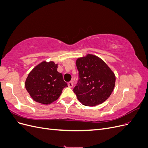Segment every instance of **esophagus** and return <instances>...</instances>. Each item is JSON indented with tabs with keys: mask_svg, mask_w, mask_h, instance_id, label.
Listing matches in <instances>:
<instances>
[{
	"mask_svg": "<svg viewBox=\"0 0 148 148\" xmlns=\"http://www.w3.org/2000/svg\"><path fill=\"white\" fill-rule=\"evenodd\" d=\"M73 86V83L72 81H71V82L68 83V86L69 88H72Z\"/></svg>",
	"mask_w": 148,
	"mask_h": 148,
	"instance_id": "1",
	"label": "esophagus"
}]
</instances>
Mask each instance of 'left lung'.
<instances>
[{"label": "left lung", "mask_w": 148, "mask_h": 148, "mask_svg": "<svg viewBox=\"0 0 148 148\" xmlns=\"http://www.w3.org/2000/svg\"><path fill=\"white\" fill-rule=\"evenodd\" d=\"M79 82L73 89L78 101L86 106H95L105 102L115 84L114 71L101 58L93 54L76 60Z\"/></svg>", "instance_id": "obj_1"}]
</instances>
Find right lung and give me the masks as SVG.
Instances as JSON below:
<instances>
[{
  "mask_svg": "<svg viewBox=\"0 0 148 148\" xmlns=\"http://www.w3.org/2000/svg\"><path fill=\"white\" fill-rule=\"evenodd\" d=\"M58 64L43 61L28 75L25 88L32 99L42 104H51L59 99L62 89L67 87L63 76L57 71Z\"/></svg>",
  "mask_w": 148,
  "mask_h": 148,
  "instance_id": "obj_1",
  "label": "right lung"
}]
</instances>
